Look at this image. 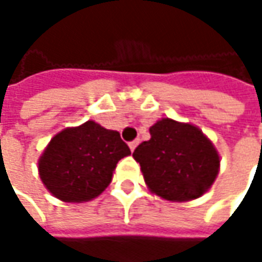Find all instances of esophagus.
Wrapping results in <instances>:
<instances>
[{
  "mask_svg": "<svg viewBox=\"0 0 262 262\" xmlns=\"http://www.w3.org/2000/svg\"><path fill=\"white\" fill-rule=\"evenodd\" d=\"M138 143H140L138 140H134V141H131V143H129V148H131V151H134V150H136V147L138 146Z\"/></svg>",
  "mask_w": 262,
  "mask_h": 262,
  "instance_id": "34e87169",
  "label": "esophagus"
}]
</instances>
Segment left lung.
<instances>
[{
  "label": "left lung",
  "mask_w": 262,
  "mask_h": 262,
  "mask_svg": "<svg viewBox=\"0 0 262 262\" xmlns=\"http://www.w3.org/2000/svg\"><path fill=\"white\" fill-rule=\"evenodd\" d=\"M150 136L133 153L148 189L178 203L206 194L216 181L220 156L203 131L163 118L150 126Z\"/></svg>",
  "instance_id": "8db88e82"
}]
</instances>
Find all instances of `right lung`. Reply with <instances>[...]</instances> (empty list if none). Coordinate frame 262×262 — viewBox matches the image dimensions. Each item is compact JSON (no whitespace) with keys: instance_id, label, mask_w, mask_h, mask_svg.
Wrapping results in <instances>:
<instances>
[{"instance_id":"1","label":"right lung","mask_w":262,"mask_h":262,"mask_svg":"<svg viewBox=\"0 0 262 262\" xmlns=\"http://www.w3.org/2000/svg\"><path fill=\"white\" fill-rule=\"evenodd\" d=\"M129 155L118 131L87 121L62 129L49 141L39 159V175L58 200L84 203L105 191L116 163Z\"/></svg>"}]
</instances>
